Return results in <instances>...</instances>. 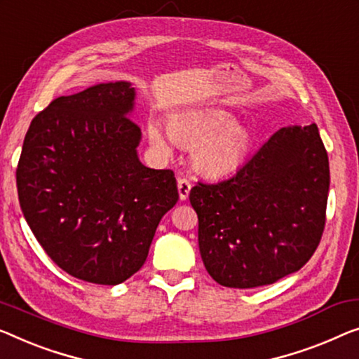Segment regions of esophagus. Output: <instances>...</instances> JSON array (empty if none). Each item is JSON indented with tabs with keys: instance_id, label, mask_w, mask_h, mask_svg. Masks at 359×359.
<instances>
[{
	"instance_id": "obj_1",
	"label": "esophagus",
	"mask_w": 359,
	"mask_h": 359,
	"mask_svg": "<svg viewBox=\"0 0 359 359\" xmlns=\"http://www.w3.org/2000/svg\"><path fill=\"white\" fill-rule=\"evenodd\" d=\"M177 189H179L180 200L184 201V200H187V198H189V194L191 190V182L189 179H179L177 180Z\"/></svg>"
}]
</instances>
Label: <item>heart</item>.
<instances>
[{
	"label": "heart",
	"instance_id": "b5f03b06",
	"mask_svg": "<svg viewBox=\"0 0 359 359\" xmlns=\"http://www.w3.org/2000/svg\"><path fill=\"white\" fill-rule=\"evenodd\" d=\"M169 133L185 147H196L194 164L208 177H221L238 169L253 148V133L235 122L231 112L221 108L187 109L168 121ZM148 137L154 147L168 149V135L156 122L148 126Z\"/></svg>",
	"mask_w": 359,
	"mask_h": 359
}]
</instances>
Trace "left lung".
Here are the masks:
<instances>
[{
	"label": "left lung",
	"mask_w": 359,
	"mask_h": 359,
	"mask_svg": "<svg viewBox=\"0 0 359 359\" xmlns=\"http://www.w3.org/2000/svg\"><path fill=\"white\" fill-rule=\"evenodd\" d=\"M329 184L316 124L282 127L233 177L198 182L189 198L210 276L253 288L302 269L323 237Z\"/></svg>",
	"instance_id": "left-lung-1"
}]
</instances>
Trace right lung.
Masks as SVG:
<instances>
[{"label":"right lung","mask_w":359,"mask_h":359,"mask_svg":"<svg viewBox=\"0 0 359 359\" xmlns=\"http://www.w3.org/2000/svg\"><path fill=\"white\" fill-rule=\"evenodd\" d=\"M133 101L128 82L53 100L32 121L15 170L20 208L41 248L67 274L100 285L140 269L179 200L172 170L138 159Z\"/></svg>","instance_id":"1"}]
</instances>
